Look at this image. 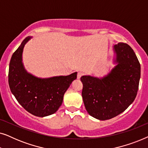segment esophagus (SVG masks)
I'll return each mask as SVG.
<instances>
[{
    "instance_id": "obj_1",
    "label": "esophagus",
    "mask_w": 148,
    "mask_h": 148,
    "mask_svg": "<svg viewBox=\"0 0 148 148\" xmlns=\"http://www.w3.org/2000/svg\"><path fill=\"white\" fill-rule=\"evenodd\" d=\"M84 75V73L82 72H78L77 73V79H80L81 77Z\"/></svg>"
}]
</instances>
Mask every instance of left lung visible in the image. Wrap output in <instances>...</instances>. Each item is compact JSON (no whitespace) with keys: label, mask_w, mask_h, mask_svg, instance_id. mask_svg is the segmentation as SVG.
I'll return each mask as SVG.
<instances>
[{"label":"left lung","mask_w":148,"mask_h":148,"mask_svg":"<svg viewBox=\"0 0 148 148\" xmlns=\"http://www.w3.org/2000/svg\"><path fill=\"white\" fill-rule=\"evenodd\" d=\"M117 65L102 79L82 76V97L86 110L94 118L108 120L124 112L134 101L139 88L141 66L126 43L114 46Z\"/></svg>","instance_id":"1"}]
</instances>
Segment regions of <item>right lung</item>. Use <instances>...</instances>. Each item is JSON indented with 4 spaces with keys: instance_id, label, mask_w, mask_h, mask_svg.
Here are the masks:
<instances>
[{
    "instance_id": "right-lung-1",
    "label": "right lung",
    "mask_w": 148,
    "mask_h": 148,
    "mask_svg": "<svg viewBox=\"0 0 148 148\" xmlns=\"http://www.w3.org/2000/svg\"><path fill=\"white\" fill-rule=\"evenodd\" d=\"M30 38L24 39L12 55L9 69V88L17 102L27 112L36 116H46L54 114L61 106L64 93L76 79L77 73L48 79L27 73L22 63V52Z\"/></svg>"
}]
</instances>
